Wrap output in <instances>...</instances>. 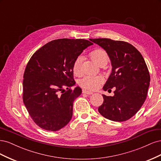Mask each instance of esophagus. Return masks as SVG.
<instances>
[{
	"instance_id": "esophagus-1",
	"label": "esophagus",
	"mask_w": 161,
	"mask_h": 161,
	"mask_svg": "<svg viewBox=\"0 0 161 161\" xmlns=\"http://www.w3.org/2000/svg\"><path fill=\"white\" fill-rule=\"evenodd\" d=\"M82 93L86 94V95H92V92L86 91V90H82Z\"/></svg>"
}]
</instances>
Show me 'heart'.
Masks as SVG:
<instances>
[{"instance_id":"heart-1","label":"heart","mask_w":161,"mask_h":161,"mask_svg":"<svg viewBox=\"0 0 161 161\" xmlns=\"http://www.w3.org/2000/svg\"><path fill=\"white\" fill-rule=\"evenodd\" d=\"M90 56L96 64L99 66L102 63H107L108 61V55L103 49H95L90 53ZM82 58L80 56L77 57L72 64L73 73L79 76L81 73L80 65ZM103 82V79L100 76H85L80 80L79 85L82 88L93 91L97 89Z\"/></svg>"}]
</instances>
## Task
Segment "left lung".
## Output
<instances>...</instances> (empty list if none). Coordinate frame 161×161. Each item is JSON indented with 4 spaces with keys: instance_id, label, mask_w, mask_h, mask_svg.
I'll use <instances>...</instances> for the list:
<instances>
[{
    "instance_id": "8db88e82",
    "label": "left lung",
    "mask_w": 161,
    "mask_h": 161,
    "mask_svg": "<svg viewBox=\"0 0 161 161\" xmlns=\"http://www.w3.org/2000/svg\"><path fill=\"white\" fill-rule=\"evenodd\" d=\"M108 53L112 72L104 91L115 87L114 95H103V103L98 111L106 119L124 121L133 117L147 96L150 77L142 54L130 43L108 38L90 39Z\"/></svg>"
}]
</instances>
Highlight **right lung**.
I'll list each match as a JSON object with an SVG mask.
<instances>
[{
    "mask_svg": "<svg viewBox=\"0 0 161 161\" xmlns=\"http://www.w3.org/2000/svg\"><path fill=\"white\" fill-rule=\"evenodd\" d=\"M92 44L84 39H58L42 46L29 60L23 75V100L39 127L55 131L70 121L73 103L82 92L79 86L71 89L75 85L73 62Z\"/></svg>",
    "mask_w": 161,
    "mask_h": 161,
    "instance_id": "1",
    "label": "right lung"
}]
</instances>
